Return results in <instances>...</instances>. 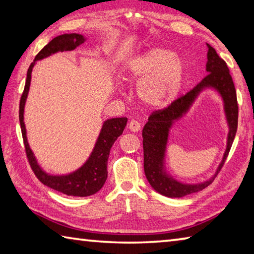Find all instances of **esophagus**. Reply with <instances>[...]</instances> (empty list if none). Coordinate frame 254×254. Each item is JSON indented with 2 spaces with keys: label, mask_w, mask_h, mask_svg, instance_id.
<instances>
[{
  "label": "esophagus",
  "mask_w": 254,
  "mask_h": 254,
  "mask_svg": "<svg viewBox=\"0 0 254 254\" xmlns=\"http://www.w3.org/2000/svg\"><path fill=\"white\" fill-rule=\"evenodd\" d=\"M128 128H130V131L132 132H139L141 130V124L135 121V120H132V121L128 123Z\"/></svg>",
  "instance_id": "1"
}]
</instances>
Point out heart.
<instances>
[{
  "mask_svg": "<svg viewBox=\"0 0 254 254\" xmlns=\"http://www.w3.org/2000/svg\"><path fill=\"white\" fill-rule=\"evenodd\" d=\"M128 79L139 84L137 95L149 107H163L177 99L182 89L186 64L171 51L151 49L128 65Z\"/></svg>",
  "mask_w": 254,
  "mask_h": 254,
  "instance_id": "heart-1",
  "label": "heart"
}]
</instances>
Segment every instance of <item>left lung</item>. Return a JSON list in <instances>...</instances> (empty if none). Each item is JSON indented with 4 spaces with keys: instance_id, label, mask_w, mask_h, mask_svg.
Wrapping results in <instances>:
<instances>
[{
    "instance_id": "obj_1",
    "label": "left lung",
    "mask_w": 254,
    "mask_h": 254,
    "mask_svg": "<svg viewBox=\"0 0 254 254\" xmlns=\"http://www.w3.org/2000/svg\"><path fill=\"white\" fill-rule=\"evenodd\" d=\"M207 48H209L206 62L207 75L197 83L191 91L174 100L167 108L152 112L149 117V121L146 122L142 131L145 177L156 192L169 197H182L191 194V193L199 192L209 187L214 181L220 170L222 169L232 146L234 137H236L239 115L236 87H234V83L227 63L219 57L216 51L209 44H207ZM204 87H213L219 92L225 101V109L230 127L227 150L223 162L213 178L200 185H183L169 177L164 172L163 160L165 146H166L169 127L173 122L187 111L196 95Z\"/></svg>"
}]
</instances>
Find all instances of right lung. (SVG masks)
Here are the masks:
<instances>
[{
	"instance_id": "right-lung-1",
	"label": "right lung",
	"mask_w": 254,
	"mask_h": 254,
	"mask_svg": "<svg viewBox=\"0 0 254 254\" xmlns=\"http://www.w3.org/2000/svg\"><path fill=\"white\" fill-rule=\"evenodd\" d=\"M85 39L81 34L71 33V34H62L54 38L50 43L36 54L34 61L31 63V65L27 70L26 82L23 91L21 100H20V118L21 131L24 142L25 153L31 165L32 171L34 172L35 177L38 178L44 186H47L55 191H59L66 195L72 196H89L101 190V188L104 186L105 180L108 178V159L110 154V150L113 145L115 140L122 134L124 127L127 126V118H115L110 119L103 123L102 130H101L98 141L95 143V146L92 152L89 160L86 161L84 165L76 170L75 172L70 173L67 175H50L42 171L40 165L36 162L33 155V152L30 149L29 143L26 139V131L24 121H23V113H24V105L29 93L30 83H31V73L35 62L38 60H42L49 55L63 52V51L74 50L76 47L84 42Z\"/></svg>"
}]
</instances>
